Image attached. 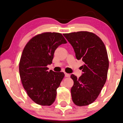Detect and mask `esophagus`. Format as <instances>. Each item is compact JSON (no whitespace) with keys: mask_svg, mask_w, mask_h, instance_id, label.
<instances>
[{"mask_svg":"<svg viewBox=\"0 0 123 123\" xmlns=\"http://www.w3.org/2000/svg\"><path fill=\"white\" fill-rule=\"evenodd\" d=\"M65 77H69V76H70V75L68 73H65Z\"/></svg>","mask_w":123,"mask_h":123,"instance_id":"obj_1","label":"esophagus"}]
</instances>
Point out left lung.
<instances>
[{"label": "left lung", "mask_w": 123, "mask_h": 123, "mask_svg": "<svg viewBox=\"0 0 123 123\" xmlns=\"http://www.w3.org/2000/svg\"><path fill=\"white\" fill-rule=\"evenodd\" d=\"M72 46L77 60H82L83 74L78 78L74 74L71 96L76 105H88L96 100L105 83L109 60L105 45L94 33L78 31L63 34Z\"/></svg>", "instance_id": "obj_1"}]
</instances>
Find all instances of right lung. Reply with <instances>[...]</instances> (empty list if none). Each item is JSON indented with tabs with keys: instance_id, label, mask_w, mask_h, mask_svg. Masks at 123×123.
<instances>
[{
	"instance_id": "add662e5",
	"label": "right lung",
	"mask_w": 123,
	"mask_h": 123,
	"mask_svg": "<svg viewBox=\"0 0 123 123\" xmlns=\"http://www.w3.org/2000/svg\"><path fill=\"white\" fill-rule=\"evenodd\" d=\"M67 41L58 32H43L29 40L19 62L22 84L28 96L36 104L49 106L56 99L57 89L65 76L63 72L47 71L55 51Z\"/></svg>"
}]
</instances>
